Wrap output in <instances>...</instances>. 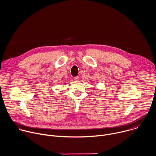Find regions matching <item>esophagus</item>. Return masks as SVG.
<instances>
[{"label":"esophagus","mask_w":156,"mask_h":156,"mask_svg":"<svg viewBox=\"0 0 156 156\" xmlns=\"http://www.w3.org/2000/svg\"><path fill=\"white\" fill-rule=\"evenodd\" d=\"M74 80L75 81H76V82H77V81H79V77H75L74 78Z\"/></svg>","instance_id":"1"}]
</instances>
